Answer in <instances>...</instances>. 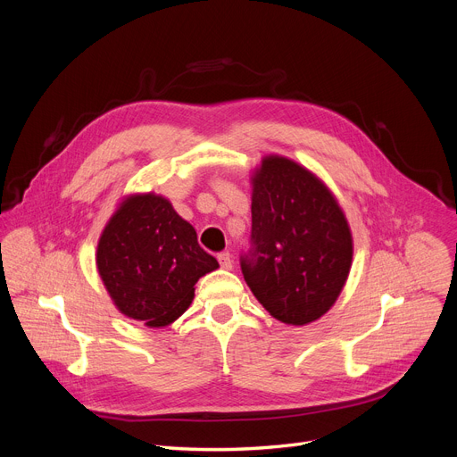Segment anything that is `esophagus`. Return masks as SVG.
<instances>
[{
  "instance_id": "1",
  "label": "esophagus",
  "mask_w": 457,
  "mask_h": 457,
  "mask_svg": "<svg viewBox=\"0 0 457 457\" xmlns=\"http://www.w3.org/2000/svg\"><path fill=\"white\" fill-rule=\"evenodd\" d=\"M219 262H220V266L224 268V270H231L233 268V259H231V253L229 252H222V253H219Z\"/></svg>"
}]
</instances>
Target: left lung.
Wrapping results in <instances>:
<instances>
[{
    "instance_id": "obj_1",
    "label": "left lung",
    "mask_w": 457,
    "mask_h": 457,
    "mask_svg": "<svg viewBox=\"0 0 457 457\" xmlns=\"http://www.w3.org/2000/svg\"><path fill=\"white\" fill-rule=\"evenodd\" d=\"M252 245L240 268L271 317L306 326L336 304L352 268V231L334 193L295 160L268 154L255 168Z\"/></svg>"
}]
</instances>
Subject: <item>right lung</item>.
Segmentation results:
<instances>
[{
	"label": "right lung",
	"mask_w": 457,
	"mask_h": 457,
	"mask_svg": "<svg viewBox=\"0 0 457 457\" xmlns=\"http://www.w3.org/2000/svg\"><path fill=\"white\" fill-rule=\"evenodd\" d=\"M96 268L112 304L149 328L175 322L200 277L219 268L198 245L195 228L154 193L123 196L105 224Z\"/></svg>",
	"instance_id": "1"
}]
</instances>
